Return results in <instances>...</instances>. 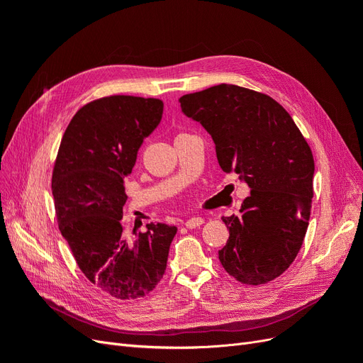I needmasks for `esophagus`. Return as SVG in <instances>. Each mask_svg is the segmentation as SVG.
I'll use <instances>...</instances> for the list:
<instances>
[{"instance_id": "34e87169", "label": "esophagus", "mask_w": 363, "mask_h": 363, "mask_svg": "<svg viewBox=\"0 0 363 363\" xmlns=\"http://www.w3.org/2000/svg\"><path fill=\"white\" fill-rule=\"evenodd\" d=\"M203 223H204L203 218H200V216H192V218H189V219H186L184 225L188 227V228H195V227H200Z\"/></svg>"}]
</instances>
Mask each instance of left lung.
Listing matches in <instances>:
<instances>
[{"label":"left lung","mask_w":363,"mask_h":363,"mask_svg":"<svg viewBox=\"0 0 363 363\" xmlns=\"http://www.w3.org/2000/svg\"><path fill=\"white\" fill-rule=\"evenodd\" d=\"M182 112L212 136L219 167L250 195L223 216L230 238L218 257L244 284L279 277L298 255L309 225L315 163L291 115L271 96L235 84L183 95Z\"/></svg>","instance_id":"obj_1"}]
</instances>
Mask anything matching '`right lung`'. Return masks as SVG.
<instances>
[{
    "instance_id": "add662e5",
    "label": "right lung",
    "mask_w": 363,
    "mask_h": 363,
    "mask_svg": "<svg viewBox=\"0 0 363 363\" xmlns=\"http://www.w3.org/2000/svg\"><path fill=\"white\" fill-rule=\"evenodd\" d=\"M162 115L156 98L113 95L86 104L71 119L54 164L60 233L86 279L119 300L156 288L177 233L175 225L150 223L145 233L128 239L121 223L124 179Z\"/></svg>"
}]
</instances>
